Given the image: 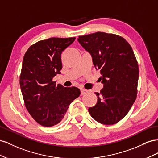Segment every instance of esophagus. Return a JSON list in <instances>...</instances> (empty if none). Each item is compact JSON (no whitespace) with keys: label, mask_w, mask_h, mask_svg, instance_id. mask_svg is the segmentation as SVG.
Wrapping results in <instances>:
<instances>
[{"label":"esophagus","mask_w":158,"mask_h":158,"mask_svg":"<svg viewBox=\"0 0 158 158\" xmlns=\"http://www.w3.org/2000/svg\"><path fill=\"white\" fill-rule=\"evenodd\" d=\"M87 92H88V91L86 89H81V95H83V94H86Z\"/></svg>","instance_id":"34e87169"}]
</instances>
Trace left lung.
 Masks as SVG:
<instances>
[{
  "label": "left lung",
  "mask_w": 158,
  "mask_h": 158,
  "mask_svg": "<svg viewBox=\"0 0 158 158\" xmlns=\"http://www.w3.org/2000/svg\"><path fill=\"white\" fill-rule=\"evenodd\" d=\"M78 42L100 69L103 88L95 92L97 104L89 112L98 123L110 125L127 114L136 98L138 65L132 47L119 35L98 31L79 36Z\"/></svg>",
  "instance_id": "1"
}]
</instances>
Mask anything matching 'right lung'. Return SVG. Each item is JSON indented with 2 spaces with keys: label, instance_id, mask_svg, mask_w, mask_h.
<instances>
[{
  "label": "right lung",
  "instance_id": "right-lung-1",
  "mask_svg": "<svg viewBox=\"0 0 158 158\" xmlns=\"http://www.w3.org/2000/svg\"><path fill=\"white\" fill-rule=\"evenodd\" d=\"M75 38H51L30 46L23 58L20 85L27 110L44 127L64 118L70 103L81 94L75 87H64L52 79L61 73V55Z\"/></svg>",
  "mask_w": 158,
  "mask_h": 158
}]
</instances>
